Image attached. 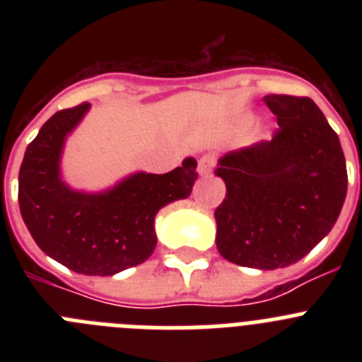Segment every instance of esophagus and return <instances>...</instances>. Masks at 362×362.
Wrapping results in <instances>:
<instances>
[{
  "label": "esophagus",
  "instance_id": "esophagus-1",
  "mask_svg": "<svg viewBox=\"0 0 362 362\" xmlns=\"http://www.w3.org/2000/svg\"><path fill=\"white\" fill-rule=\"evenodd\" d=\"M214 163H216V159H214L212 156H203V158L199 159V165H197V170H199V174L209 175L214 168Z\"/></svg>",
  "mask_w": 362,
  "mask_h": 362
}]
</instances>
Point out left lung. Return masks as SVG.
Returning a JSON list of instances; mask_svg holds the SVG:
<instances>
[{"mask_svg": "<svg viewBox=\"0 0 362 362\" xmlns=\"http://www.w3.org/2000/svg\"><path fill=\"white\" fill-rule=\"evenodd\" d=\"M263 101L279 124L274 137L217 163L226 196L216 209V245L230 263L276 270L328 235L348 174L337 134L312 99L270 94Z\"/></svg>", "mask_w": 362, "mask_h": 362, "instance_id": "1", "label": "left lung"}]
</instances>
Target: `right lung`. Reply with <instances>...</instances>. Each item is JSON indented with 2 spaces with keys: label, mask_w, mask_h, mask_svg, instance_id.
<instances>
[{
  "label": "right lung",
  "mask_w": 362,
  "mask_h": 362,
  "mask_svg": "<svg viewBox=\"0 0 362 362\" xmlns=\"http://www.w3.org/2000/svg\"><path fill=\"white\" fill-rule=\"evenodd\" d=\"M88 108L59 110L41 127L19 168L18 201L28 232L49 257L85 276H114L152 255L153 217L190 196L197 161L187 158L168 174L137 172L99 194L72 190L59 161L66 136Z\"/></svg>",
  "instance_id": "obj_1"
}]
</instances>
